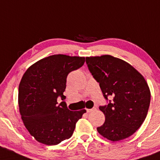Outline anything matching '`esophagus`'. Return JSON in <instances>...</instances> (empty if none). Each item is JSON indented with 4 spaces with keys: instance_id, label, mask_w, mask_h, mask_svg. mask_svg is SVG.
I'll list each match as a JSON object with an SVG mask.
<instances>
[{
    "instance_id": "obj_1",
    "label": "esophagus",
    "mask_w": 160,
    "mask_h": 160,
    "mask_svg": "<svg viewBox=\"0 0 160 160\" xmlns=\"http://www.w3.org/2000/svg\"><path fill=\"white\" fill-rule=\"evenodd\" d=\"M95 110H96V107H93V108H92V109H86L87 112H90L95 111Z\"/></svg>"
}]
</instances>
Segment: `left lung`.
Returning <instances> with one entry per match:
<instances>
[{
    "mask_svg": "<svg viewBox=\"0 0 160 160\" xmlns=\"http://www.w3.org/2000/svg\"><path fill=\"white\" fill-rule=\"evenodd\" d=\"M86 62L103 97H113L99 107L105 122L98 132L113 142L128 138L141 127L149 109L151 92L145 79L128 62L111 55L86 57Z\"/></svg>",
    "mask_w": 160,
    "mask_h": 160,
    "instance_id": "1",
    "label": "left lung"
}]
</instances>
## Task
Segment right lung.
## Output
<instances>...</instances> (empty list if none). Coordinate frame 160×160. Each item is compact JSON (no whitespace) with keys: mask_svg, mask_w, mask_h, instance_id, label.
Here are the masks:
<instances>
[{"mask_svg":"<svg viewBox=\"0 0 160 160\" xmlns=\"http://www.w3.org/2000/svg\"><path fill=\"white\" fill-rule=\"evenodd\" d=\"M85 62V57L55 54L36 62L23 75L18 87L19 112L25 128L36 141L58 145L72 136L86 109L71 111L57 105L65 99L66 78Z\"/></svg>","mask_w":160,"mask_h":160,"instance_id":"add662e5","label":"right lung"}]
</instances>
